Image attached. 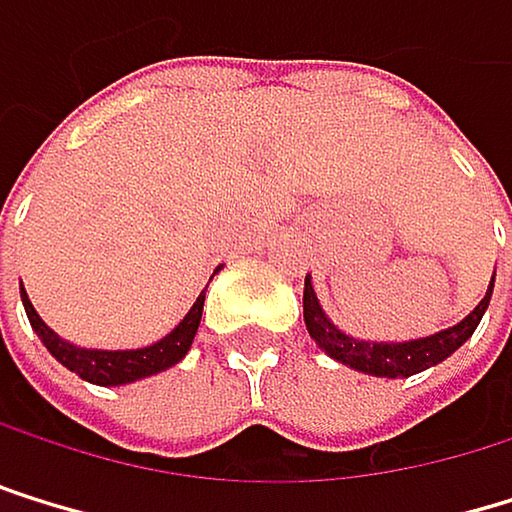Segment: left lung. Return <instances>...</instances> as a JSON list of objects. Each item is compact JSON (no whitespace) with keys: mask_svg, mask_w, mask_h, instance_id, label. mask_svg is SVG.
<instances>
[{"mask_svg":"<svg viewBox=\"0 0 512 512\" xmlns=\"http://www.w3.org/2000/svg\"><path fill=\"white\" fill-rule=\"evenodd\" d=\"M491 291H495V276H491L485 298L455 325H448L436 334H427V338H411V341H365V338H353L344 328H338L328 313L322 310L313 279L307 273L304 279V322L310 338L316 341L319 350H325L334 362H341L353 371H362V375L371 378H411L418 371H427L439 362H445L458 347H464L473 331L479 325V319L488 310Z\"/></svg>","mask_w":512,"mask_h":512,"instance_id":"1","label":"left lung"}]
</instances>
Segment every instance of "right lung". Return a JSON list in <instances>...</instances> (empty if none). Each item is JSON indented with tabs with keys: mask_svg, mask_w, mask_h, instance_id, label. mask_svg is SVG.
Here are the masks:
<instances>
[{
	"mask_svg": "<svg viewBox=\"0 0 512 512\" xmlns=\"http://www.w3.org/2000/svg\"><path fill=\"white\" fill-rule=\"evenodd\" d=\"M218 270H214V273H218ZM21 301H24V310H27V319H30L33 331L39 334V341L45 344V350L57 362H61L64 368L76 371L82 381L97 384V387H122V384H134V381H141V378L159 375V371L178 365L187 356V350H190V344L196 338V331H199V319H202V307H205V291L196 298L190 313L178 325H174L165 334V338H159L156 344H147V347H137V350L79 347V344L61 338V334H57L54 328L45 325V319L30 304L24 285H21Z\"/></svg>",
	"mask_w": 512,
	"mask_h": 512,
	"instance_id": "1",
	"label": "right lung"
}]
</instances>
